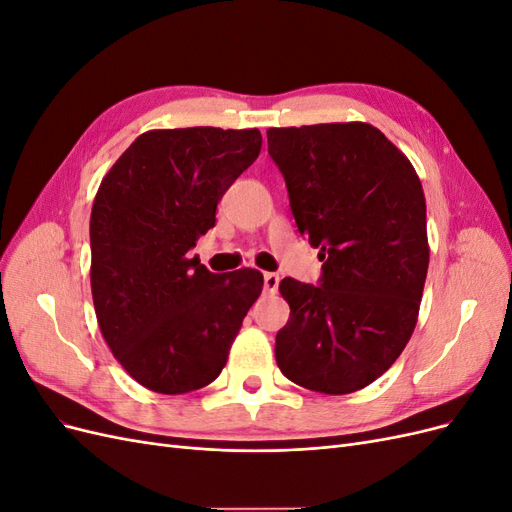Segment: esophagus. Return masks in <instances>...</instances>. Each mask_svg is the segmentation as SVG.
Returning <instances> with one entry per match:
<instances>
[{"mask_svg": "<svg viewBox=\"0 0 512 512\" xmlns=\"http://www.w3.org/2000/svg\"><path fill=\"white\" fill-rule=\"evenodd\" d=\"M277 288H280V275H277V273H265V292L275 294Z\"/></svg>", "mask_w": 512, "mask_h": 512, "instance_id": "esophagus-1", "label": "esophagus"}]
</instances>
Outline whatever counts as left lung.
Here are the masks:
<instances>
[{
	"label": "left lung",
	"instance_id": "left-lung-1",
	"mask_svg": "<svg viewBox=\"0 0 512 512\" xmlns=\"http://www.w3.org/2000/svg\"><path fill=\"white\" fill-rule=\"evenodd\" d=\"M318 286L286 277L275 361L303 389L346 395L378 380L416 327L429 267L427 213L410 160L369 123L267 130Z\"/></svg>",
	"mask_w": 512,
	"mask_h": 512
}]
</instances>
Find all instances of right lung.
Wrapping results in <instances>:
<instances>
[{"label": "right lung", "mask_w": 512, "mask_h": 512, "mask_svg": "<svg viewBox=\"0 0 512 512\" xmlns=\"http://www.w3.org/2000/svg\"><path fill=\"white\" fill-rule=\"evenodd\" d=\"M260 145L258 130H151L100 183L89 222L96 316L115 359L149 391L181 395L218 378L260 297V271L220 275L190 258Z\"/></svg>", "instance_id": "obj_1"}]
</instances>
